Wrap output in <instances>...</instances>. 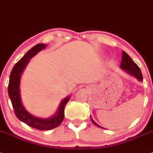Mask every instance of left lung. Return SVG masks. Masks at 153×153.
<instances>
[{"instance_id":"8db88e82","label":"left lung","mask_w":153,"mask_h":153,"mask_svg":"<svg viewBox=\"0 0 153 153\" xmlns=\"http://www.w3.org/2000/svg\"><path fill=\"white\" fill-rule=\"evenodd\" d=\"M121 68L123 69H124L125 71H127L128 74L135 77V78H137L139 81H140V82H142V81L143 80V74L141 72V70L139 68V66L131 59L129 55H128L126 52H125V51H123V58H122V62H121ZM91 122H92L95 126L100 127V126L98 124H96L92 119H91Z\"/></svg>"}]
</instances>
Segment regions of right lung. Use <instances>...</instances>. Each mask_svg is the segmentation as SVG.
<instances>
[{
    "mask_svg": "<svg viewBox=\"0 0 153 153\" xmlns=\"http://www.w3.org/2000/svg\"><path fill=\"white\" fill-rule=\"evenodd\" d=\"M46 47L45 44H38L29 50L23 58H21L18 62L15 64L10 72V79L8 84V95L10 97L12 106L14 108L15 115L19 120L22 121L25 124L30 127L36 128L38 130H51L58 127L65 117V106L69 101V97L64 99L61 103L58 112L55 115L50 119H39L29 114L25 109L24 106L21 104V96H20V78L22 71L25 66L28 63L29 59L34 56L38 51H42Z\"/></svg>",
    "mask_w": 153,
    "mask_h": 153,
    "instance_id": "add662e5",
    "label": "right lung"
}]
</instances>
